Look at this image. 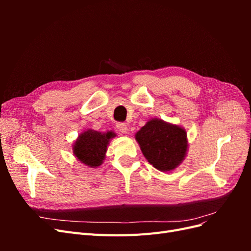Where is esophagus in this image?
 Instances as JSON below:
<instances>
[{"mask_svg": "<svg viewBox=\"0 0 251 251\" xmlns=\"http://www.w3.org/2000/svg\"><path fill=\"white\" fill-rule=\"evenodd\" d=\"M117 128L118 131H120L121 133H126L127 132V126L126 123H117Z\"/></svg>", "mask_w": 251, "mask_h": 251, "instance_id": "1", "label": "esophagus"}]
</instances>
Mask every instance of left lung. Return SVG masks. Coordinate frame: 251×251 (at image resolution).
<instances>
[{"mask_svg":"<svg viewBox=\"0 0 251 251\" xmlns=\"http://www.w3.org/2000/svg\"><path fill=\"white\" fill-rule=\"evenodd\" d=\"M142 153L155 169L169 172L176 169L184 159L186 133L180 126L160 119L150 120L136 134Z\"/></svg>","mask_w":251,"mask_h":251,"instance_id":"left-lung-1","label":"left lung"}]
</instances>
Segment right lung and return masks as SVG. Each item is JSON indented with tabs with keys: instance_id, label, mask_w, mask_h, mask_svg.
<instances>
[{
	"instance_id": "add662e5",
	"label": "right lung",
	"mask_w": 251,
	"mask_h": 251,
	"mask_svg": "<svg viewBox=\"0 0 251 251\" xmlns=\"http://www.w3.org/2000/svg\"><path fill=\"white\" fill-rule=\"evenodd\" d=\"M113 136L112 132L101 134L92 130L82 133L74 144V154L80 162L90 168L100 166L107 151L109 140Z\"/></svg>"
}]
</instances>
